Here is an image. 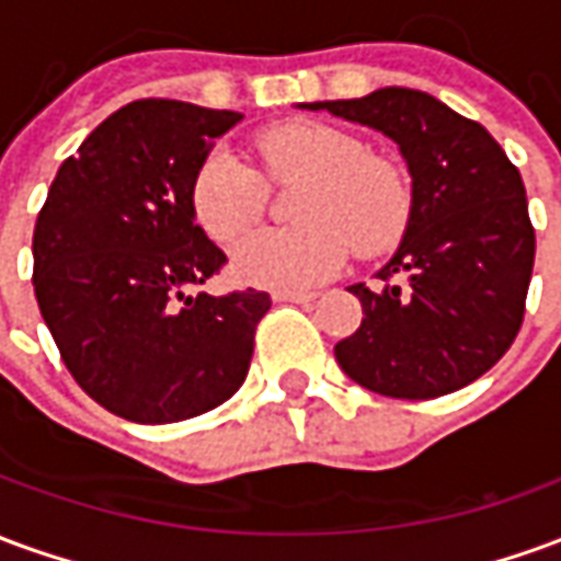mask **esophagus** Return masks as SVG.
I'll return each instance as SVG.
<instances>
[{
    "label": "esophagus",
    "mask_w": 561,
    "mask_h": 561,
    "mask_svg": "<svg viewBox=\"0 0 561 561\" xmlns=\"http://www.w3.org/2000/svg\"><path fill=\"white\" fill-rule=\"evenodd\" d=\"M273 297L285 300V304H309V300H316L318 291H276Z\"/></svg>",
    "instance_id": "esophagus-1"
}]
</instances>
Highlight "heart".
Here are the masks:
<instances>
[{"mask_svg":"<svg viewBox=\"0 0 561 561\" xmlns=\"http://www.w3.org/2000/svg\"><path fill=\"white\" fill-rule=\"evenodd\" d=\"M255 149L273 183L306 180L294 207L304 225L261 231L237 245L233 270L243 282L306 288L333 276L352 243L366 257L400 243L412 219V180L357 135L328 123H282L261 131ZM188 201L197 225L216 243L231 245L264 219L270 185L231 149H213L197 164Z\"/></svg>","mask_w":561,"mask_h":561,"instance_id":"b5f03b06","label":"heart"}]
</instances>
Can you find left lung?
<instances>
[{
	"instance_id": "1",
	"label": "left lung",
	"mask_w": 561,
	"mask_h": 561,
	"mask_svg": "<svg viewBox=\"0 0 561 561\" xmlns=\"http://www.w3.org/2000/svg\"><path fill=\"white\" fill-rule=\"evenodd\" d=\"M306 107L385 131L412 173L405 237L378 270V288H348L364 321L336 342V360L393 400L466 388L502 360L526 312L535 228L517 164L481 123L426 92L385 87Z\"/></svg>"
}]
</instances>
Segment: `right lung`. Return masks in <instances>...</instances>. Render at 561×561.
Wrapping results in <instances>:
<instances>
[{
    "mask_svg": "<svg viewBox=\"0 0 561 561\" xmlns=\"http://www.w3.org/2000/svg\"><path fill=\"white\" fill-rule=\"evenodd\" d=\"M243 119L140 99L62 161L32 237V285L62 364L107 412L176 423L231 400L270 294H192L228 264L195 225L197 164Z\"/></svg>",
    "mask_w": 561,
    "mask_h": 561,
    "instance_id": "add662e5",
    "label": "right lung"
}]
</instances>
